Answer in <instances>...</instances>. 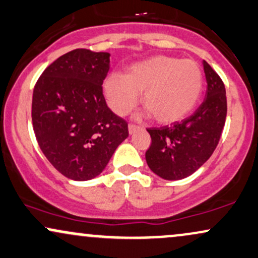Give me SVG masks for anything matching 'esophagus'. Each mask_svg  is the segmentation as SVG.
I'll return each mask as SVG.
<instances>
[{"label":"esophagus","instance_id":"esophagus-1","mask_svg":"<svg viewBox=\"0 0 258 258\" xmlns=\"http://www.w3.org/2000/svg\"><path fill=\"white\" fill-rule=\"evenodd\" d=\"M138 128H139L138 126L132 125V123H130V125H128V133H130V135H132V133H135L136 131H137Z\"/></svg>","mask_w":258,"mask_h":258}]
</instances>
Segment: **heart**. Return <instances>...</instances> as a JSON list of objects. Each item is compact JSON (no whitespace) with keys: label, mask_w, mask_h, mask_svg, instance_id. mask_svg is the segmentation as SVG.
Wrapping results in <instances>:
<instances>
[{"label":"heart","mask_w":258,"mask_h":258,"mask_svg":"<svg viewBox=\"0 0 258 258\" xmlns=\"http://www.w3.org/2000/svg\"><path fill=\"white\" fill-rule=\"evenodd\" d=\"M203 89L201 66L190 58L157 55L127 68L126 76L110 73L103 83L109 108L117 115L128 114L142 102L160 123H173L191 113Z\"/></svg>","instance_id":"obj_1"}]
</instances>
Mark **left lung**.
<instances>
[{"mask_svg": "<svg viewBox=\"0 0 258 258\" xmlns=\"http://www.w3.org/2000/svg\"><path fill=\"white\" fill-rule=\"evenodd\" d=\"M206 98L187 119L173 126L149 128L151 145L145 160L156 175L166 180H180L194 174L209 160L218 147L227 114L226 90L218 73L207 61Z\"/></svg>", "mask_w": 258, "mask_h": 258, "instance_id": "1", "label": "left lung"}]
</instances>
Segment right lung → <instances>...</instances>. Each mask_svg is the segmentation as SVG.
Segmentation results:
<instances>
[{
	"instance_id": "right-lung-1",
	"label": "right lung",
	"mask_w": 258,
	"mask_h": 258,
	"mask_svg": "<svg viewBox=\"0 0 258 258\" xmlns=\"http://www.w3.org/2000/svg\"><path fill=\"white\" fill-rule=\"evenodd\" d=\"M109 52L76 49L39 77L32 97V125L40 150L66 178L94 179L128 137L127 122L108 108L102 84Z\"/></svg>"
}]
</instances>
